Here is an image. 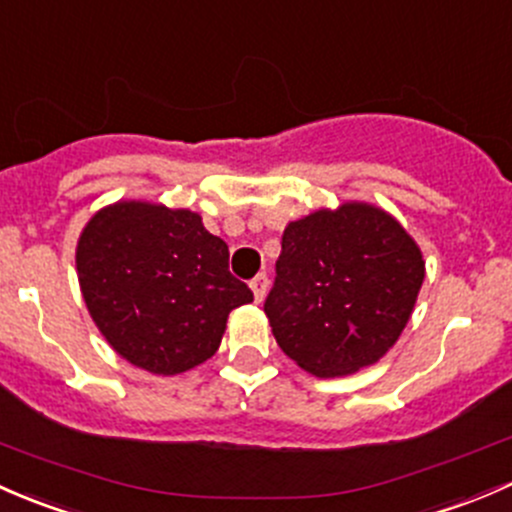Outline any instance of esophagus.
Returning a JSON list of instances; mask_svg holds the SVG:
<instances>
[{
	"label": "esophagus",
	"mask_w": 512,
	"mask_h": 512,
	"mask_svg": "<svg viewBox=\"0 0 512 512\" xmlns=\"http://www.w3.org/2000/svg\"><path fill=\"white\" fill-rule=\"evenodd\" d=\"M251 291H254L256 303H263V298H266V293H268V276H266V273H258L254 281H251Z\"/></svg>",
	"instance_id": "1"
}]
</instances>
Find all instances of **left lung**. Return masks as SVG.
<instances>
[{
    "mask_svg": "<svg viewBox=\"0 0 512 512\" xmlns=\"http://www.w3.org/2000/svg\"><path fill=\"white\" fill-rule=\"evenodd\" d=\"M266 318L278 347L315 377L382 360L426 276L419 244L382 207L342 202L286 226Z\"/></svg>",
    "mask_w": 512,
    "mask_h": 512,
    "instance_id": "8db88e82",
    "label": "left lung"
}]
</instances>
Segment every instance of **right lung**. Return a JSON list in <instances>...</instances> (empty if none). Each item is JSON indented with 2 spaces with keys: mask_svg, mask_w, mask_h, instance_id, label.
<instances>
[{
  "mask_svg": "<svg viewBox=\"0 0 512 512\" xmlns=\"http://www.w3.org/2000/svg\"><path fill=\"white\" fill-rule=\"evenodd\" d=\"M76 271L105 342L162 377L209 360L231 310L254 300L229 273V246L197 212L145 199H120L88 219Z\"/></svg>",
  "mask_w": 512,
  "mask_h": 512,
  "instance_id": "add662e5",
  "label": "right lung"
}]
</instances>
